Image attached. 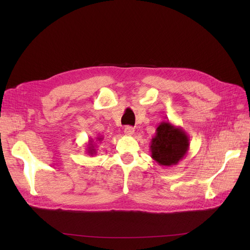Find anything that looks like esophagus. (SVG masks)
I'll return each mask as SVG.
<instances>
[{"label": "esophagus", "mask_w": 250, "mask_h": 250, "mask_svg": "<svg viewBox=\"0 0 250 250\" xmlns=\"http://www.w3.org/2000/svg\"><path fill=\"white\" fill-rule=\"evenodd\" d=\"M124 133H125L126 135H133V133H134V128L131 127V126H126V127L124 128Z\"/></svg>", "instance_id": "34e87169"}]
</instances>
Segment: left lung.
<instances>
[{"instance_id":"left-lung-1","label":"left lung","mask_w":250,"mask_h":250,"mask_svg":"<svg viewBox=\"0 0 250 250\" xmlns=\"http://www.w3.org/2000/svg\"><path fill=\"white\" fill-rule=\"evenodd\" d=\"M190 147V139L179 126L168 121L157 126L155 135L150 142L151 157L164 167L176 166L186 156Z\"/></svg>"}]
</instances>
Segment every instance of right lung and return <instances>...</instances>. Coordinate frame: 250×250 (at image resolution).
Listing matches in <instances>:
<instances>
[{
    "label": "right lung",
    "instance_id": "1",
    "mask_svg": "<svg viewBox=\"0 0 250 250\" xmlns=\"http://www.w3.org/2000/svg\"><path fill=\"white\" fill-rule=\"evenodd\" d=\"M97 140L99 141V142H101V141L103 140V138H102V137H98V138H97ZM87 146H88V147H87V153H88L89 155H94V154H96L95 144H94L93 140H89V141H88V145H87Z\"/></svg>",
    "mask_w": 250,
    "mask_h": 250
}]
</instances>
